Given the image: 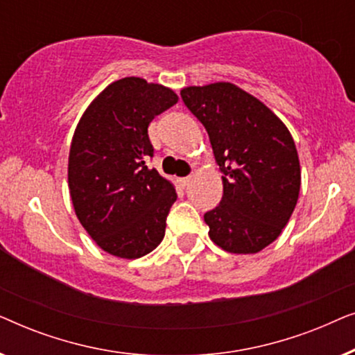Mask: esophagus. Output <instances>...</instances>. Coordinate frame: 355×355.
Returning <instances> with one entry per match:
<instances>
[{"label":"esophagus","instance_id":"esophagus-1","mask_svg":"<svg viewBox=\"0 0 355 355\" xmlns=\"http://www.w3.org/2000/svg\"><path fill=\"white\" fill-rule=\"evenodd\" d=\"M191 182H192V178H191V176H189V178H182V179H179V184H181L182 187H187L189 184H191Z\"/></svg>","mask_w":355,"mask_h":355}]
</instances>
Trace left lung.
<instances>
[{
  "label": "left lung",
  "instance_id": "obj_1",
  "mask_svg": "<svg viewBox=\"0 0 355 355\" xmlns=\"http://www.w3.org/2000/svg\"><path fill=\"white\" fill-rule=\"evenodd\" d=\"M184 103L205 125L223 173V198L203 220L230 254H257L278 239L300 191L297 148L286 124L231 82L191 85Z\"/></svg>",
  "mask_w": 355,
  "mask_h": 355
}]
</instances>
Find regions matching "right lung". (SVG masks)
Instances as JSON below:
<instances>
[{
  "instance_id": "obj_1",
  "label": "right lung",
  "mask_w": 355,
  "mask_h": 355,
  "mask_svg": "<svg viewBox=\"0 0 355 355\" xmlns=\"http://www.w3.org/2000/svg\"><path fill=\"white\" fill-rule=\"evenodd\" d=\"M162 84L124 77L100 92L72 135L67 184L77 220L95 244L134 260L164 237L176 187L145 159L153 155L148 124L178 103Z\"/></svg>"
}]
</instances>
